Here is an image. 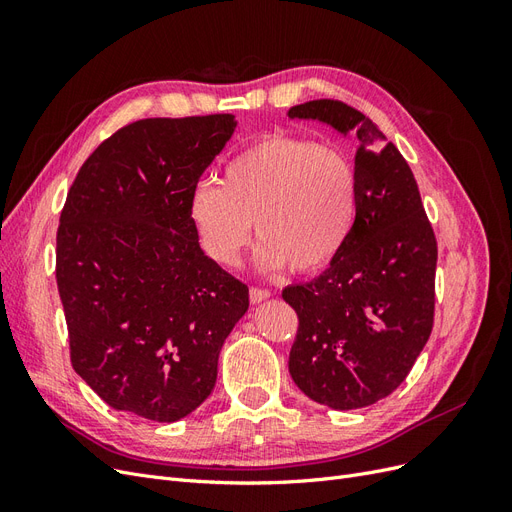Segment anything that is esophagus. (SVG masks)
Here are the masks:
<instances>
[{
  "mask_svg": "<svg viewBox=\"0 0 512 512\" xmlns=\"http://www.w3.org/2000/svg\"><path fill=\"white\" fill-rule=\"evenodd\" d=\"M267 299H271V290H267V288H250V301L256 305V303H262V301H267Z\"/></svg>",
  "mask_w": 512,
  "mask_h": 512,
  "instance_id": "34e87169",
  "label": "esophagus"
}]
</instances>
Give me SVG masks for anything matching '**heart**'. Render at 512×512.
I'll return each mask as SVG.
<instances>
[{"label": "heart", "instance_id": "b5f03b06", "mask_svg": "<svg viewBox=\"0 0 512 512\" xmlns=\"http://www.w3.org/2000/svg\"><path fill=\"white\" fill-rule=\"evenodd\" d=\"M359 190L344 151L309 138L271 134L232 158L222 185L203 181L188 213L205 252L235 267L250 239H260V271H316L342 252L356 220Z\"/></svg>", "mask_w": 512, "mask_h": 512}]
</instances>
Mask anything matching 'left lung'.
Masks as SVG:
<instances>
[{
    "label": "left lung",
    "instance_id": "obj_1",
    "mask_svg": "<svg viewBox=\"0 0 512 512\" xmlns=\"http://www.w3.org/2000/svg\"><path fill=\"white\" fill-rule=\"evenodd\" d=\"M288 119L354 138L359 190L342 252L312 282L282 292L299 316L288 369L318 404L365 408L406 380L431 335L436 237L408 162L374 121L335 100L292 106Z\"/></svg>",
    "mask_w": 512,
    "mask_h": 512
}]
</instances>
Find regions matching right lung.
Returning a JSON list of instances; mask_svg holds the SVG:
<instances>
[{
	"instance_id": "right-lung-1",
	"label": "right lung",
	"mask_w": 512,
	"mask_h": 512,
	"mask_svg": "<svg viewBox=\"0 0 512 512\" xmlns=\"http://www.w3.org/2000/svg\"><path fill=\"white\" fill-rule=\"evenodd\" d=\"M235 115L141 119L91 153L57 230L72 367L108 406L175 423L211 395L250 290L198 243L188 203Z\"/></svg>"
}]
</instances>
